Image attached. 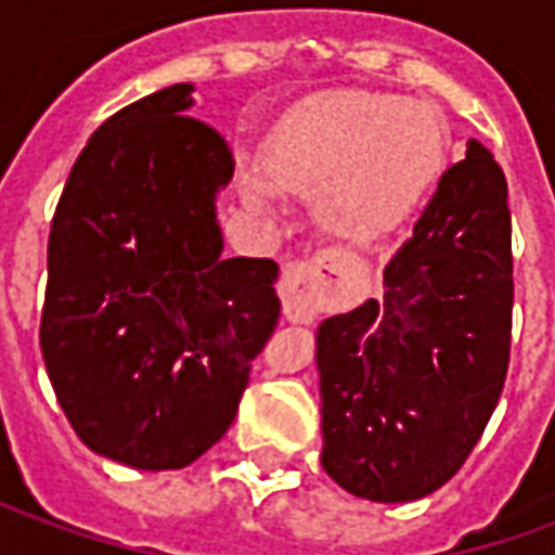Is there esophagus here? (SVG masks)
I'll return each instance as SVG.
<instances>
[{"label":"esophagus","mask_w":555,"mask_h":555,"mask_svg":"<svg viewBox=\"0 0 555 555\" xmlns=\"http://www.w3.org/2000/svg\"><path fill=\"white\" fill-rule=\"evenodd\" d=\"M350 261L341 253H321L294 261L282 276V312L291 324H312L318 314L341 300Z\"/></svg>","instance_id":"esophagus-1"}]
</instances>
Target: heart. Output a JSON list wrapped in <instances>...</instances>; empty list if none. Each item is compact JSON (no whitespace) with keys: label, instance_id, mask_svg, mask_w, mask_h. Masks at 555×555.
Returning a JSON list of instances; mask_svg holds the SVG:
<instances>
[{"label":"heart","instance_id":"obj_1","mask_svg":"<svg viewBox=\"0 0 555 555\" xmlns=\"http://www.w3.org/2000/svg\"><path fill=\"white\" fill-rule=\"evenodd\" d=\"M446 157L440 113L396 94L336 91L294 106L267 137L261 165L237 163L234 186L255 214L282 193L318 190V214L350 241L396 229L437 181Z\"/></svg>","mask_w":555,"mask_h":555}]
</instances>
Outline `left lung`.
<instances>
[{
  "label": "left lung",
  "instance_id": "1",
  "mask_svg": "<svg viewBox=\"0 0 555 555\" xmlns=\"http://www.w3.org/2000/svg\"><path fill=\"white\" fill-rule=\"evenodd\" d=\"M512 302L508 183L469 139L386 264L384 297L318 326L326 476L372 502L442 488L500 401Z\"/></svg>",
  "mask_w": 555,
  "mask_h": 555
}]
</instances>
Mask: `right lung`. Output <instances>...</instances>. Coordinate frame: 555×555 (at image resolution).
<instances>
[{
    "instance_id": "add662e5",
    "label": "right lung",
    "mask_w": 555,
    "mask_h": 555,
    "mask_svg": "<svg viewBox=\"0 0 555 555\" xmlns=\"http://www.w3.org/2000/svg\"><path fill=\"white\" fill-rule=\"evenodd\" d=\"M193 82L103 121L70 169L47 246L41 353L70 428L133 469H181L222 440L279 321V267L225 258V139Z\"/></svg>"
}]
</instances>
